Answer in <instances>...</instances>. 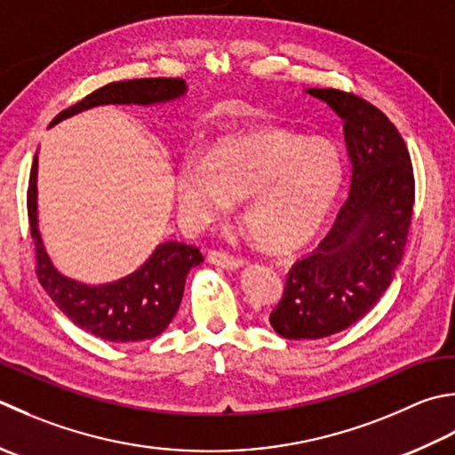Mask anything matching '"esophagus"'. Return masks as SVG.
Masks as SVG:
<instances>
[{
  "instance_id": "esophagus-1",
  "label": "esophagus",
  "mask_w": 455,
  "mask_h": 455,
  "mask_svg": "<svg viewBox=\"0 0 455 455\" xmlns=\"http://www.w3.org/2000/svg\"><path fill=\"white\" fill-rule=\"evenodd\" d=\"M209 262L219 266V268H227V270H238L240 266L244 262L240 260L236 256H230L227 252H220V251H211L209 252Z\"/></svg>"
}]
</instances>
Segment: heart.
Here are the masks:
<instances>
[{
  "label": "heart",
  "instance_id": "obj_1",
  "mask_svg": "<svg viewBox=\"0 0 455 455\" xmlns=\"http://www.w3.org/2000/svg\"><path fill=\"white\" fill-rule=\"evenodd\" d=\"M341 156L329 144L280 130L230 133L173 175L180 207L201 220L219 219L243 201V225L268 252L288 254L311 243L339 199Z\"/></svg>",
  "mask_w": 455,
  "mask_h": 455
}]
</instances>
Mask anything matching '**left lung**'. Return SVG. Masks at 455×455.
I'll list each match as a JSON object with an SVG mask.
<instances>
[{
  "label": "left lung",
  "mask_w": 455,
  "mask_h": 455,
  "mask_svg": "<svg viewBox=\"0 0 455 455\" xmlns=\"http://www.w3.org/2000/svg\"><path fill=\"white\" fill-rule=\"evenodd\" d=\"M343 120L351 187L333 228L291 266L270 314L286 339H322L377 306L403 260L414 204V173L403 136L377 106L335 88H307Z\"/></svg>",
  "instance_id": "1"
}]
</instances>
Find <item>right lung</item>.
<instances>
[{"instance_id":"obj_1","label":"right lung","mask_w":455,"mask_h":455,"mask_svg":"<svg viewBox=\"0 0 455 455\" xmlns=\"http://www.w3.org/2000/svg\"><path fill=\"white\" fill-rule=\"evenodd\" d=\"M187 92L183 78H136L110 83L62 110L51 126L106 104L154 106L177 100ZM27 215L37 254L41 286L70 322L84 331L112 343L154 339L172 323L180 309L185 278L203 262L197 246L175 243L159 244L138 270L108 283H84L60 274L44 251L37 219V154L27 189Z\"/></svg>"}]
</instances>
